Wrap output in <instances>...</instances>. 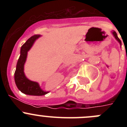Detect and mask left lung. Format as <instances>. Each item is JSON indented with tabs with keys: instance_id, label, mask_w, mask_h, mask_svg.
<instances>
[{
	"instance_id": "left-lung-1",
	"label": "left lung",
	"mask_w": 127,
	"mask_h": 127,
	"mask_svg": "<svg viewBox=\"0 0 127 127\" xmlns=\"http://www.w3.org/2000/svg\"><path fill=\"white\" fill-rule=\"evenodd\" d=\"M112 34H113V35H114V37H115V39H116V40H117L118 41V42H119V43H120V46H122V42H121V40H120L119 39V38L118 37V36H117V33H116V32H115V31H112Z\"/></svg>"
}]
</instances>
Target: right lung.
I'll return each mask as SVG.
<instances>
[{"label":"right lung","mask_w":127,"mask_h":127,"mask_svg":"<svg viewBox=\"0 0 127 127\" xmlns=\"http://www.w3.org/2000/svg\"><path fill=\"white\" fill-rule=\"evenodd\" d=\"M40 36V35H33L23 45L15 72V81L16 87L22 93L29 95L42 96L49 93V92L43 91L40 87L37 82L29 80L24 72V66L26 61L28 51L32 47L35 41Z\"/></svg>","instance_id":"right-lung-1"}]
</instances>
